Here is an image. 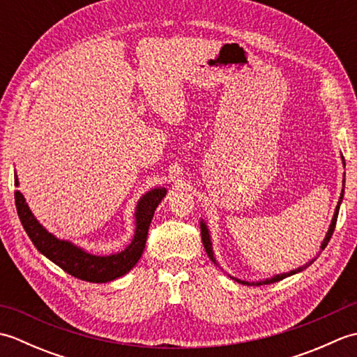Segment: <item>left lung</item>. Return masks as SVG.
Wrapping results in <instances>:
<instances>
[{
    "label": "left lung",
    "instance_id": "obj_1",
    "mask_svg": "<svg viewBox=\"0 0 357 357\" xmlns=\"http://www.w3.org/2000/svg\"><path fill=\"white\" fill-rule=\"evenodd\" d=\"M340 158H342V164L345 165L344 156H340ZM344 176H345V173H344ZM344 183H345V179H344ZM342 199H344V188H342V192H340V198H339V201H337V206H336V210H335V215H333L331 224H330V227H328V231H327V234H325V238H324V241H322V244H321V250H324L325 247H327L328 241H330V238H331V234H333V231H335L336 221H337V215H339V207H340V202H342ZM201 236H202V244H204V248H206V252H207L208 257H210V259L213 261L216 265H219V264H218V261H216V257H215V252H213V244H211L210 230H208L207 224L204 222V219H201ZM314 259H316V257H314ZM314 259H312V261H310V262H307L305 265H302V267H299V268L291 270V271H288V273H280V275H275V276L267 278V279L257 280V282H248V280H242V279L233 278V276H230V278H231V279H234V280H236L238 284H242V285H253V287H255V285H268V284H273V282H278V280H282V279H285V278H288V276H291V275H296V273H299V271H302V270H305L307 267H310V265H312V264L314 262Z\"/></svg>",
    "mask_w": 357,
    "mask_h": 357
}]
</instances>
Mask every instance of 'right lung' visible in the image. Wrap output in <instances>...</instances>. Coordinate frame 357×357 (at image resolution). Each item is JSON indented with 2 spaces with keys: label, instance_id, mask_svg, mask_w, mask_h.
<instances>
[{
  "label": "right lung",
  "instance_id": "1",
  "mask_svg": "<svg viewBox=\"0 0 357 357\" xmlns=\"http://www.w3.org/2000/svg\"><path fill=\"white\" fill-rule=\"evenodd\" d=\"M15 185H20L17 173H15ZM165 195V187H155L141 196L135 208V234L130 244L118 253L105 256L90 253L73 242L59 239L45 230L32 213L24 195L20 190L15 192V206H17L21 224L38 252L75 278L87 280V282L102 284L127 275L139 261L146 248L149 227L155 210Z\"/></svg>",
  "mask_w": 357,
  "mask_h": 357
}]
</instances>
